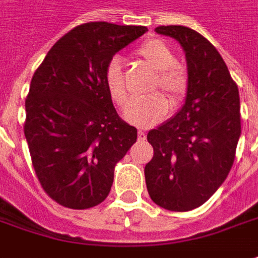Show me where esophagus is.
Masks as SVG:
<instances>
[{"label": "esophagus", "mask_w": 258, "mask_h": 258, "mask_svg": "<svg viewBox=\"0 0 258 258\" xmlns=\"http://www.w3.org/2000/svg\"><path fill=\"white\" fill-rule=\"evenodd\" d=\"M145 136H147V134H145L144 130H138V138H140V140H145Z\"/></svg>", "instance_id": "esophagus-1"}]
</instances>
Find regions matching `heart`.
I'll use <instances>...</instances> for the list:
<instances>
[{"mask_svg": "<svg viewBox=\"0 0 258 258\" xmlns=\"http://www.w3.org/2000/svg\"><path fill=\"white\" fill-rule=\"evenodd\" d=\"M138 55L158 72L157 86L166 92L171 97H180L188 85L185 72L176 66L178 59L173 50L161 39H150L138 48ZM107 90L117 104H124L127 100V85L124 80V72L120 57L111 59L107 64L106 73ZM169 111V101L162 94H154L150 97L133 99L124 108V118L138 127H151L161 121Z\"/></svg>", "mask_w": 258, "mask_h": 258, "instance_id": "1", "label": "heart"}]
</instances>
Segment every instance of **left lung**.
Segmentation results:
<instances>
[{"label": "left lung", "mask_w": 258, "mask_h": 258, "mask_svg": "<svg viewBox=\"0 0 258 258\" xmlns=\"http://www.w3.org/2000/svg\"><path fill=\"white\" fill-rule=\"evenodd\" d=\"M185 52L188 85L176 114L148 133L154 157L145 183L158 206L186 212L206 202L232 169L241 134L237 85L216 48L201 33L180 25L155 28Z\"/></svg>", "instance_id": "8db88e82"}]
</instances>
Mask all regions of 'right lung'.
<instances>
[{"mask_svg":"<svg viewBox=\"0 0 258 258\" xmlns=\"http://www.w3.org/2000/svg\"><path fill=\"white\" fill-rule=\"evenodd\" d=\"M145 26L89 22L62 36L33 73L24 133L42 188L70 209L106 199L114 166L137 141L107 90V64Z\"/></svg>","mask_w":258,"mask_h":258,"instance_id":"add662e5","label":"right lung"}]
</instances>
